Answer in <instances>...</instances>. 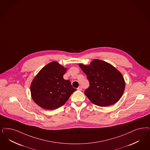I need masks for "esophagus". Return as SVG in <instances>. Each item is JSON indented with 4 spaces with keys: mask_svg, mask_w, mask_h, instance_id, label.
Here are the masks:
<instances>
[{
    "mask_svg": "<svg viewBox=\"0 0 150 150\" xmlns=\"http://www.w3.org/2000/svg\"><path fill=\"white\" fill-rule=\"evenodd\" d=\"M78 90H80V91H81V90H82V86H79V88H78Z\"/></svg>",
    "mask_w": 150,
    "mask_h": 150,
    "instance_id": "34e87169",
    "label": "esophagus"
}]
</instances>
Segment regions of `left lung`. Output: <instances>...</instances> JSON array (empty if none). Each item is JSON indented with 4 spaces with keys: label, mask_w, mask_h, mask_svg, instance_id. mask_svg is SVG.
Here are the masks:
<instances>
[{
    "label": "left lung",
    "mask_w": 150,
    "mask_h": 150,
    "mask_svg": "<svg viewBox=\"0 0 150 150\" xmlns=\"http://www.w3.org/2000/svg\"><path fill=\"white\" fill-rule=\"evenodd\" d=\"M79 66L86 75L90 86L84 93L92 103L105 107L117 103L122 97L125 82L121 73L108 62L94 59L88 65Z\"/></svg>",
    "instance_id": "8db88e82"
}]
</instances>
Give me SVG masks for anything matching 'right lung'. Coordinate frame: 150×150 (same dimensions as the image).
<instances>
[{"mask_svg":"<svg viewBox=\"0 0 150 150\" xmlns=\"http://www.w3.org/2000/svg\"><path fill=\"white\" fill-rule=\"evenodd\" d=\"M67 68L57 62L47 64L37 74L30 85L31 98L34 101L46 110H54L62 106L76 90L70 80L63 75Z\"/></svg>","mask_w":150,"mask_h":150,"instance_id":"1","label":"right lung"}]
</instances>
